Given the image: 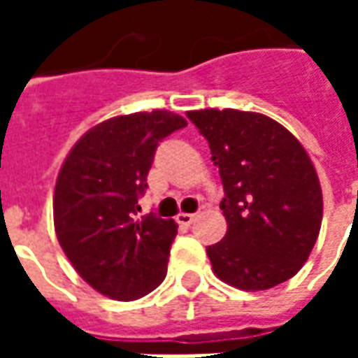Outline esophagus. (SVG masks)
I'll list each match as a JSON object with an SVG mask.
<instances>
[{"instance_id": "34e87169", "label": "esophagus", "mask_w": 358, "mask_h": 358, "mask_svg": "<svg viewBox=\"0 0 358 358\" xmlns=\"http://www.w3.org/2000/svg\"><path fill=\"white\" fill-rule=\"evenodd\" d=\"M195 220V215H189V213H180L176 217V222L182 226H189Z\"/></svg>"}]
</instances>
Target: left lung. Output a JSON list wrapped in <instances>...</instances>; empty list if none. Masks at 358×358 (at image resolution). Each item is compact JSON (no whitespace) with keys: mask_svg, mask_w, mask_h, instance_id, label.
I'll return each mask as SVG.
<instances>
[{"mask_svg":"<svg viewBox=\"0 0 358 358\" xmlns=\"http://www.w3.org/2000/svg\"><path fill=\"white\" fill-rule=\"evenodd\" d=\"M224 186L222 240L207 248L222 282L259 292L295 276L322 224V189L307 151L276 120L236 109L189 110Z\"/></svg>","mask_w":358,"mask_h":358,"instance_id":"8db88e82","label":"left lung"}]
</instances>
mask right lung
<instances>
[{
  "mask_svg": "<svg viewBox=\"0 0 358 358\" xmlns=\"http://www.w3.org/2000/svg\"><path fill=\"white\" fill-rule=\"evenodd\" d=\"M184 126L171 110L109 118L76 141L59 171V243L76 272L110 299H140L166 276L178 224L153 213L138 217V199L159 143Z\"/></svg>",
  "mask_w": 358,
  "mask_h": 358,
  "instance_id": "1",
  "label": "right lung"
}]
</instances>
